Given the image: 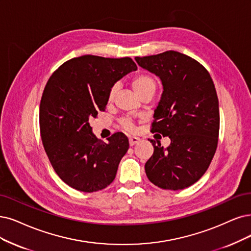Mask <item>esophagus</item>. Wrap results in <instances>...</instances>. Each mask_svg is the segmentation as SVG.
<instances>
[{
	"instance_id": "obj_1",
	"label": "esophagus",
	"mask_w": 251,
	"mask_h": 251,
	"mask_svg": "<svg viewBox=\"0 0 251 251\" xmlns=\"http://www.w3.org/2000/svg\"><path fill=\"white\" fill-rule=\"evenodd\" d=\"M140 141H141L140 137H136V136H130V137H129V144H130V146L136 145Z\"/></svg>"
}]
</instances>
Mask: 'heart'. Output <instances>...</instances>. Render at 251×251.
Masks as SVG:
<instances>
[{"instance_id":"1","label":"heart","mask_w":251,"mask_h":251,"mask_svg":"<svg viewBox=\"0 0 251 251\" xmlns=\"http://www.w3.org/2000/svg\"><path fill=\"white\" fill-rule=\"evenodd\" d=\"M131 85H132V88H133L134 92L136 93L137 96H140L141 94H143V93H145L147 91L155 92V90H156L155 80L150 75H147V74H140V75H136L132 79ZM115 93H116V87H113V88H111V90L109 91L108 101H113ZM122 126H123L124 129H126V130H128V131L133 130V125H132L130 121H128V120L123 121Z\"/></svg>"}]
</instances>
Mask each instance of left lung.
Listing matches in <instances>:
<instances>
[{"mask_svg": "<svg viewBox=\"0 0 251 251\" xmlns=\"http://www.w3.org/2000/svg\"><path fill=\"white\" fill-rule=\"evenodd\" d=\"M135 61L162 82L151 131L171 138L165 149L158 141H150L154 153L145 164L147 177L166 190L189 187L206 173L217 148L219 104L214 82L201 64L175 50Z\"/></svg>", "mask_w": 251, "mask_h": 251, "instance_id": "8db88e82", "label": "left lung"}]
</instances>
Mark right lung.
I'll list each match as a JSON object with an SVG mask.
<instances>
[{
  "label": "right lung",
  "mask_w": 251,
  "mask_h": 251,
  "mask_svg": "<svg viewBox=\"0 0 251 251\" xmlns=\"http://www.w3.org/2000/svg\"><path fill=\"white\" fill-rule=\"evenodd\" d=\"M136 69L130 58L85 54L62 64L46 83L39 109L41 140L54 172L70 187L94 192L115 180L128 138L117 132L103 143L93 134L89 120L105 110L115 83Z\"/></svg>",
  "instance_id": "add662e5"
}]
</instances>
